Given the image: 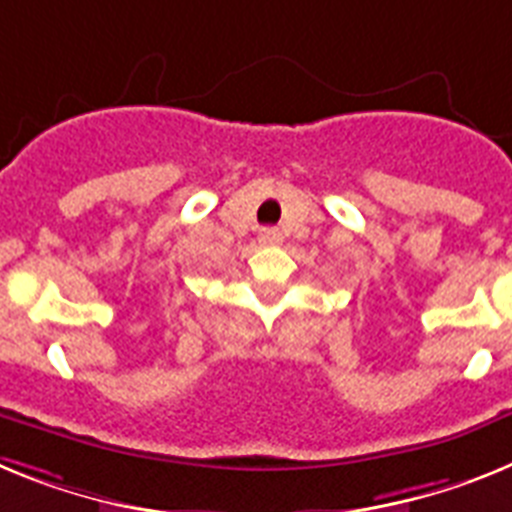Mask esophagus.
I'll return each instance as SVG.
<instances>
[{"label":"esophagus","instance_id":"obj_1","mask_svg":"<svg viewBox=\"0 0 512 512\" xmlns=\"http://www.w3.org/2000/svg\"><path fill=\"white\" fill-rule=\"evenodd\" d=\"M278 239H281V234H278V231H275V229H262L260 231V242L262 244H275V242H278Z\"/></svg>","mask_w":512,"mask_h":512}]
</instances>
